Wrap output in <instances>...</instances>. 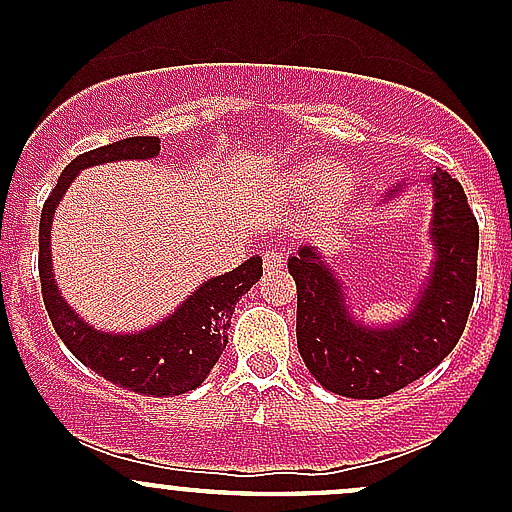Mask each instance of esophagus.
Wrapping results in <instances>:
<instances>
[{
  "mask_svg": "<svg viewBox=\"0 0 512 512\" xmlns=\"http://www.w3.org/2000/svg\"><path fill=\"white\" fill-rule=\"evenodd\" d=\"M262 262H265L267 272H275L277 267H282L285 257H282V252L277 250V247H267V250L262 252Z\"/></svg>",
  "mask_w": 512,
  "mask_h": 512,
  "instance_id": "obj_1",
  "label": "esophagus"
}]
</instances>
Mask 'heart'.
<instances>
[{"instance_id": "b5f03b06", "label": "heart", "mask_w": 512, "mask_h": 512, "mask_svg": "<svg viewBox=\"0 0 512 512\" xmlns=\"http://www.w3.org/2000/svg\"><path fill=\"white\" fill-rule=\"evenodd\" d=\"M289 188L297 190V193L317 190L319 203L324 208H334L352 190V173H349V168L332 163L327 158H312L292 170V175H289Z\"/></svg>"}]
</instances>
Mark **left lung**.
<instances>
[{
  "label": "left lung",
  "instance_id": "1",
  "mask_svg": "<svg viewBox=\"0 0 512 512\" xmlns=\"http://www.w3.org/2000/svg\"><path fill=\"white\" fill-rule=\"evenodd\" d=\"M433 195V262L409 314L366 324L352 312L347 289L314 245L287 260L297 282V347L309 374L347 399H381L441 364L461 339L476 297L478 223L463 185L443 170L426 175ZM394 185L381 203L404 193Z\"/></svg>",
  "mask_w": 512,
  "mask_h": 512
}]
</instances>
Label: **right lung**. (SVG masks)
<instances>
[{
  "label": "right lung",
  "mask_w": 512,
  "mask_h": 512,
  "mask_svg": "<svg viewBox=\"0 0 512 512\" xmlns=\"http://www.w3.org/2000/svg\"><path fill=\"white\" fill-rule=\"evenodd\" d=\"M160 138L133 136L71 160L46 198L39 223V277L46 312L71 354L103 379L146 396H180L208 379L227 347L235 304L262 277V257L252 255L232 272L210 277L175 312L138 332L96 329L69 307L51 270V220L76 175L113 160L158 158Z\"/></svg>",
  "instance_id": "right-lung-1"
}]
</instances>
